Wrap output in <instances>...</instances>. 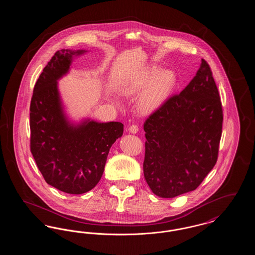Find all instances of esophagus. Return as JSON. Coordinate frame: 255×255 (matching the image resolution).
Here are the masks:
<instances>
[{
    "instance_id": "esophagus-1",
    "label": "esophagus",
    "mask_w": 255,
    "mask_h": 255,
    "mask_svg": "<svg viewBox=\"0 0 255 255\" xmlns=\"http://www.w3.org/2000/svg\"><path fill=\"white\" fill-rule=\"evenodd\" d=\"M129 132L132 133H137V132H138V126L135 125V124L131 125V126L129 127Z\"/></svg>"
}]
</instances>
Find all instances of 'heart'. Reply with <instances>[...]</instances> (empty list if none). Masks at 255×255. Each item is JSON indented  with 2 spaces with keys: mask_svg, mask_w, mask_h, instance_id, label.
I'll list each match as a JSON object with an SVG mask.
<instances>
[{
  "mask_svg": "<svg viewBox=\"0 0 255 255\" xmlns=\"http://www.w3.org/2000/svg\"><path fill=\"white\" fill-rule=\"evenodd\" d=\"M174 81V74L169 71L161 72L158 68H150L125 81L122 92L126 96H134L143 92L138 102V109L142 113H149L165 100Z\"/></svg>",
  "mask_w": 255,
  "mask_h": 255,
  "instance_id": "1",
  "label": "heart"
}]
</instances>
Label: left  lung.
<instances>
[{
	"mask_svg": "<svg viewBox=\"0 0 255 255\" xmlns=\"http://www.w3.org/2000/svg\"><path fill=\"white\" fill-rule=\"evenodd\" d=\"M223 109L209 65L146 120L143 173L154 194L174 198L195 190L216 164Z\"/></svg>",
	"mask_w": 255,
	"mask_h": 255,
	"instance_id": "obj_1",
	"label": "left lung"
}]
</instances>
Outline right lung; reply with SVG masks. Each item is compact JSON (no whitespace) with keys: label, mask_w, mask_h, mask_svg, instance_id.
<instances>
[{"label":"right lung","mask_w":255,"mask_h":255,"mask_svg":"<svg viewBox=\"0 0 255 255\" xmlns=\"http://www.w3.org/2000/svg\"><path fill=\"white\" fill-rule=\"evenodd\" d=\"M87 50L61 49L40 74L30 102V151L45 181L69 194H83L100 181L110 148L123 133L122 122H70L57 81L74 56Z\"/></svg>","instance_id":"1"}]
</instances>
